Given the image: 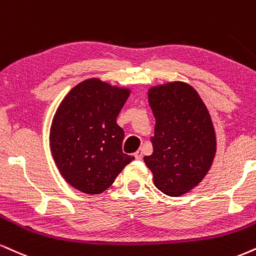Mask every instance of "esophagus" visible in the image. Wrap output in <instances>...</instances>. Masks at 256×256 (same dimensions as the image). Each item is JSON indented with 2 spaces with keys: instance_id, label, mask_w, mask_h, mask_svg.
Wrapping results in <instances>:
<instances>
[{
  "instance_id": "esophagus-1",
  "label": "esophagus",
  "mask_w": 256,
  "mask_h": 256,
  "mask_svg": "<svg viewBox=\"0 0 256 256\" xmlns=\"http://www.w3.org/2000/svg\"><path fill=\"white\" fill-rule=\"evenodd\" d=\"M134 158H136L137 160H140L142 158H143V154H142V150H137V152H134Z\"/></svg>"
}]
</instances>
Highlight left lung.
Returning <instances> with one entry per match:
<instances>
[{
  "instance_id": "obj_1",
  "label": "left lung",
  "mask_w": 256,
  "mask_h": 256,
  "mask_svg": "<svg viewBox=\"0 0 256 256\" xmlns=\"http://www.w3.org/2000/svg\"><path fill=\"white\" fill-rule=\"evenodd\" d=\"M156 119L154 152L144 156L154 184L169 196H180L210 170L217 140L208 107L188 83L174 81L148 92Z\"/></svg>"
}]
</instances>
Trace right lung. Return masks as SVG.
<instances>
[{"instance_id": "1", "label": "right lung", "mask_w": 256, "mask_h": 256, "mask_svg": "<svg viewBox=\"0 0 256 256\" xmlns=\"http://www.w3.org/2000/svg\"><path fill=\"white\" fill-rule=\"evenodd\" d=\"M131 90L98 78L75 86L54 113L50 146L58 170L74 188L100 194L134 156L122 152L124 130L116 116Z\"/></svg>"}]
</instances>
